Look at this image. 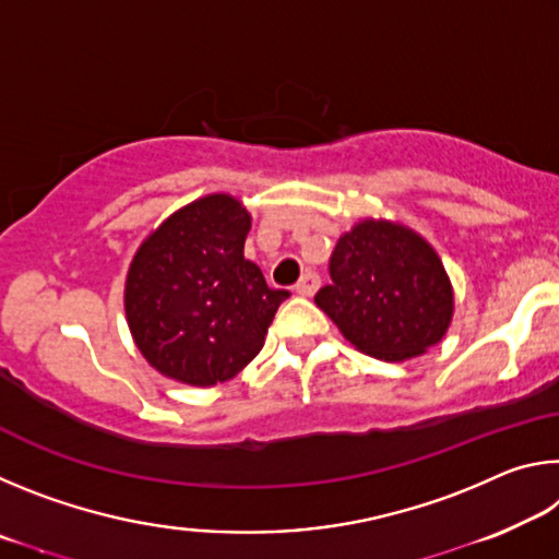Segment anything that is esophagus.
<instances>
[{
    "label": "esophagus",
    "instance_id": "obj_1",
    "mask_svg": "<svg viewBox=\"0 0 559 559\" xmlns=\"http://www.w3.org/2000/svg\"><path fill=\"white\" fill-rule=\"evenodd\" d=\"M318 288H320V276L316 271H306L300 276V281L296 283V293H298V296H306V298L316 296Z\"/></svg>",
    "mask_w": 559,
    "mask_h": 559
}]
</instances>
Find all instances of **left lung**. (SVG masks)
I'll return each mask as SVG.
<instances>
[{
	"label": "left lung",
	"mask_w": 559,
	"mask_h": 559,
	"mask_svg": "<svg viewBox=\"0 0 559 559\" xmlns=\"http://www.w3.org/2000/svg\"><path fill=\"white\" fill-rule=\"evenodd\" d=\"M333 283L316 302L359 353L404 362L441 343L453 286L433 246L409 226L365 216L337 239Z\"/></svg>",
	"instance_id": "1"
}]
</instances>
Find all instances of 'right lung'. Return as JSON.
Listing matches in <instances>:
<instances>
[{"label":"right lung","mask_w":559,"mask_h":559,"mask_svg":"<svg viewBox=\"0 0 559 559\" xmlns=\"http://www.w3.org/2000/svg\"><path fill=\"white\" fill-rule=\"evenodd\" d=\"M251 214L231 194L200 197L145 236L126 276V320L150 365L169 380L214 386L261 353L288 290L243 259Z\"/></svg>","instance_id":"right-lung-1"}]
</instances>
